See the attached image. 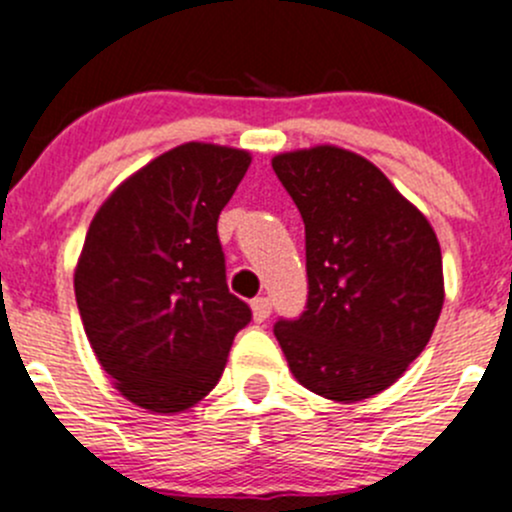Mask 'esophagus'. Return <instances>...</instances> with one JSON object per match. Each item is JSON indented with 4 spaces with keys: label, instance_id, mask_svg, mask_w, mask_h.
Returning <instances> with one entry per match:
<instances>
[{
    "label": "esophagus",
    "instance_id": "34e87169",
    "mask_svg": "<svg viewBox=\"0 0 512 512\" xmlns=\"http://www.w3.org/2000/svg\"><path fill=\"white\" fill-rule=\"evenodd\" d=\"M251 311H254V321H266V318L271 316V301H268L266 296H258L251 301Z\"/></svg>",
    "mask_w": 512,
    "mask_h": 512
}]
</instances>
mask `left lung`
I'll use <instances>...</instances> for the list:
<instances>
[{"label":"left lung","instance_id":"8db88e82","mask_svg":"<svg viewBox=\"0 0 512 512\" xmlns=\"http://www.w3.org/2000/svg\"><path fill=\"white\" fill-rule=\"evenodd\" d=\"M271 166L306 226V311L273 326L288 368L331 401L376 396L421 356L438 323L445 293L433 226L353 151L313 146Z\"/></svg>","mask_w":512,"mask_h":512}]
</instances>
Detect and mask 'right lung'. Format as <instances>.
<instances>
[{
	"instance_id": "1",
	"label": "right lung",
	"mask_w": 512,
	"mask_h": 512,
	"mask_svg": "<svg viewBox=\"0 0 512 512\" xmlns=\"http://www.w3.org/2000/svg\"><path fill=\"white\" fill-rule=\"evenodd\" d=\"M249 151L189 141L124 181L86 231L74 273L86 338L124 398L179 413L219 383L251 308L226 286L219 214Z\"/></svg>"
}]
</instances>
